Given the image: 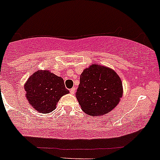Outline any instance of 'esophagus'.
<instances>
[{"instance_id":"1","label":"esophagus","mask_w":160,"mask_h":160,"mask_svg":"<svg viewBox=\"0 0 160 160\" xmlns=\"http://www.w3.org/2000/svg\"><path fill=\"white\" fill-rule=\"evenodd\" d=\"M70 93H71L72 94H74V93H75V88H74V87L72 89H70Z\"/></svg>"}]
</instances>
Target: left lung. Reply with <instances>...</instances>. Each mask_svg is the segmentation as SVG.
<instances>
[{
  "label": "left lung",
  "mask_w": 160,
  "mask_h": 160,
  "mask_svg": "<svg viewBox=\"0 0 160 160\" xmlns=\"http://www.w3.org/2000/svg\"><path fill=\"white\" fill-rule=\"evenodd\" d=\"M122 83L111 68L92 64L80 75L76 92L79 105L90 116H102L116 107L122 97Z\"/></svg>",
  "instance_id": "obj_1"
}]
</instances>
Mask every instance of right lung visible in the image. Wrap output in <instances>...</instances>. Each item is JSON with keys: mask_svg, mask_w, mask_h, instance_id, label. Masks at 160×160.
<instances>
[{"mask_svg": "<svg viewBox=\"0 0 160 160\" xmlns=\"http://www.w3.org/2000/svg\"><path fill=\"white\" fill-rule=\"evenodd\" d=\"M25 98L38 112L48 114L54 111L60 98L69 94L62 78L49 70H38L24 85Z\"/></svg>", "mask_w": 160, "mask_h": 160, "instance_id": "obj_1", "label": "right lung"}]
</instances>
